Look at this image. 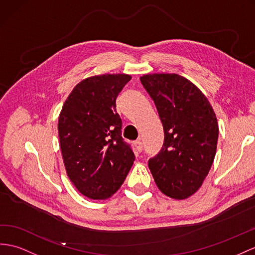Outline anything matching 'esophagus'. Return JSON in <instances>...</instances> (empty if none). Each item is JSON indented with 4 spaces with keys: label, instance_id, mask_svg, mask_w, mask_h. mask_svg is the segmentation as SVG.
<instances>
[{
    "label": "esophagus",
    "instance_id": "esophagus-1",
    "mask_svg": "<svg viewBox=\"0 0 255 255\" xmlns=\"http://www.w3.org/2000/svg\"><path fill=\"white\" fill-rule=\"evenodd\" d=\"M134 146H135L136 150H137V152H140V151L142 150V144H141L140 139L135 140V141H134Z\"/></svg>",
    "mask_w": 255,
    "mask_h": 255
}]
</instances>
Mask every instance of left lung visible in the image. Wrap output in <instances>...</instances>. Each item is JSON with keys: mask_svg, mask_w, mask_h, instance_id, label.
I'll return each mask as SVG.
<instances>
[{"mask_svg": "<svg viewBox=\"0 0 255 255\" xmlns=\"http://www.w3.org/2000/svg\"><path fill=\"white\" fill-rule=\"evenodd\" d=\"M140 82L153 99L164 131L161 151L148 166L161 192L184 200L201 187L219 138L216 115L206 95L176 73H148Z\"/></svg>", "mask_w": 255, "mask_h": 255, "instance_id": "left-lung-1", "label": "left lung"}]
</instances>
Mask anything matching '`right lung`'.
Instances as JSON below:
<instances>
[{
    "instance_id": "1",
    "label": "right lung",
    "mask_w": 255,
    "mask_h": 255,
    "mask_svg": "<svg viewBox=\"0 0 255 255\" xmlns=\"http://www.w3.org/2000/svg\"><path fill=\"white\" fill-rule=\"evenodd\" d=\"M131 76L98 74L79 82L58 118L60 150L68 177L81 194L106 200L123 184L135 156L121 136L116 98Z\"/></svg>"
}]
</instances>
